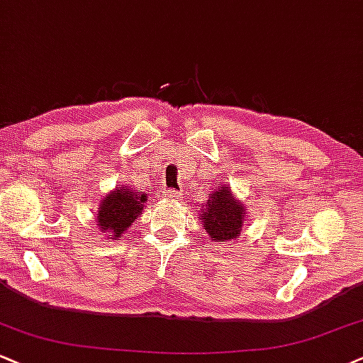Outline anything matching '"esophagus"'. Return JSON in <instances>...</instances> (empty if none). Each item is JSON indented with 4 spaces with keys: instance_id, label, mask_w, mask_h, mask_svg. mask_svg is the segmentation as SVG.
Segmentation results:
<instances>
[{
    "instance_id": "34e87169",
    "label": "esophagus",
    "mask_w": 363,
    "mask_h": 363,
    "mask_svg": "<svg viewBox=\"0 0 363 363\" xmlns=\"http://www.w3.org/2000/svg\"><path fill=\"white\" fill-rule=\"evenodd\" d=\"M174 196H177V194H174L173 190H163L160 194V199H163V200H173Z\"/></svg>"
}]
</instances>
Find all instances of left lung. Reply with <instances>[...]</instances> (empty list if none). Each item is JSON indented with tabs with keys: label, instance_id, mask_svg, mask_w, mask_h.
<instances>
[{
	"label": "left lung",
	"instance_id": "obj_1",
	"mask_svg": "<svg viewBox=\"0 0 363 363\" xmlns=\"http://www.w3.org/2000/svg\"><path fill=\"white\" fill-rule=\"evenodd\" d=\"M245 210V203L235 199L234 191L227 183H222L212 194H208L207 202L202 203L199 210V220H202L210 240L223 244L240 237L247 220Z\"/></svg>",
	"mask_w": 363,
	"mask_h": 363
}]
</instances>
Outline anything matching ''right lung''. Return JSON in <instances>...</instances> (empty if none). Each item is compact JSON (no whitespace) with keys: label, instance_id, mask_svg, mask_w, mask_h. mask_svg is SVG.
<instances>
[{"label":"right lung","instance_id":"1","mask_svg":"<svg viewBox=\"0 0 363 363\" xmlns=\"http://www.w3.org/2000/svg\"><path fill=\"white\" fill-rule=\"evenodd\" d=\"M147 195L118 185L101 200L97 210V227L107 239L119 240L133 222L141 216L146 207Z\"/></svg>","mask_w":363,"mask_h":363}]
</instances>
